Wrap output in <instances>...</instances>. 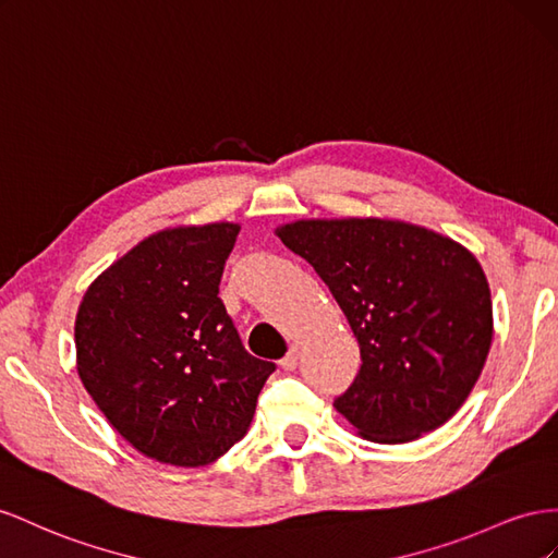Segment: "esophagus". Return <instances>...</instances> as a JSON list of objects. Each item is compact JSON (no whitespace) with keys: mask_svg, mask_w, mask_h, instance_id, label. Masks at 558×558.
Instances as JSON below:
<instances>
[{"mask_svg":"<svg viewBox=\"0 0 558 558\" xmlns=\"http://www.w3.org/2000/svg\"><path fill=\"white\" fill-rule=\"evenodd\" d=\"M299 357H301V345H292L290 353L280 360V367L284 372H294L296 364H299Z\"/></svg>","mask_w":558,"mask_h":558,"instance_id":"34e87169","label":"esophagus"}]
</instances>
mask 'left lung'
<instances>
[{
    "label": "left lung",
    "instance_id": "obj_1",
    "mask_svg": "<svg viewBox=\"0 0 558 558\" xmlns=\"http://www.w3.org/2000/svg\"><path fill=\"white\" fill-rule=\"evenodd\" d=\"M276 235L325 280L360 343L337 411L357 435L404 444L463 407L493 341L488 280L474 254L386 217L296 219Z\"/></svg>",
    "mask_w": 558,
    "mask_h": 558
}]
</instances>
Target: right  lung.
Instances as JSON below:
<instances>
[{
    "mask_svg": "<svg viewBox=\"0 0 558 558\" xmlns=\"http://www.w3.org/2000/svg\"><path fill=\"white\" fill-rule=\"evenodd\" d=\"M241 225L151 233L95 278L74 320L76 372L109 425L156 463L203 468L247 435L274 362L219 299Z\"/></svg>",
    "mask_w": 558,
    "mask_h": 558,
    "instance_id": "right-lung-1",
    "label": "right lung"
}]
</instances>
